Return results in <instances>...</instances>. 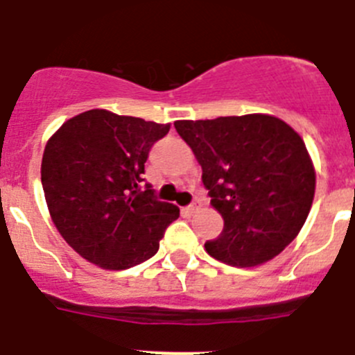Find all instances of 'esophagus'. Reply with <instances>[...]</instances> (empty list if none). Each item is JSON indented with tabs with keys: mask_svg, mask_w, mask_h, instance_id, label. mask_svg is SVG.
Instances as JSON below:
<instances>
[{
	"mask_svg": "<svg viewBox=\"0 0 355 355\" xmlns=\"http://www.w3.org/2000/svg\"><path fill=\"white\" fill-rule=\"evenodd\" d=\"M199 206H200V202L197 199H193L192 202H190V205L187 206V208H184V211L188 213V215H192V213H196L197 209H199Z\"/></svg>",
	"mask_w": 355,
	"mask_h": 355,
	"instance_id": "1",
	"label": "esophagus"
}]
</instances>
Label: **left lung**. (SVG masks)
<instances>
[{"mask_svg":"<svg viewBox=\"0 0 355 355\" xmlns=\"http://www.w3.org/2000/svg\"><path fill=\"white\" fill-rule=\"evenodd\" d=\"M174 126L224 218L220 236L205 243L209 256L241 268L275 258L299 234L315 197V168L299 133L261 114Z\"/></svg>","mask_w":355,"mask_h":355,"instance_id":"obj_1","label":"left lung"}]
</instances>
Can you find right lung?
<instances>
[{
  "mask_svg": "<svg viewBox=\"0 0 355 355\" xmlns=\"http://www.w3.org/2000/svg\"><path fill=\"white\" fill-rule=\"evenodd\" d=\"M171 124L89 110L46 144L44 196L56 229L81 258L126 270L153 258L180 208L144 183L150 147Z\"/></svg>",
  "mask_w": 355,
  "mask_h": 355,
  "instance_id": "right-lung-1",
  "label": "right lung"
}]
</instances>
